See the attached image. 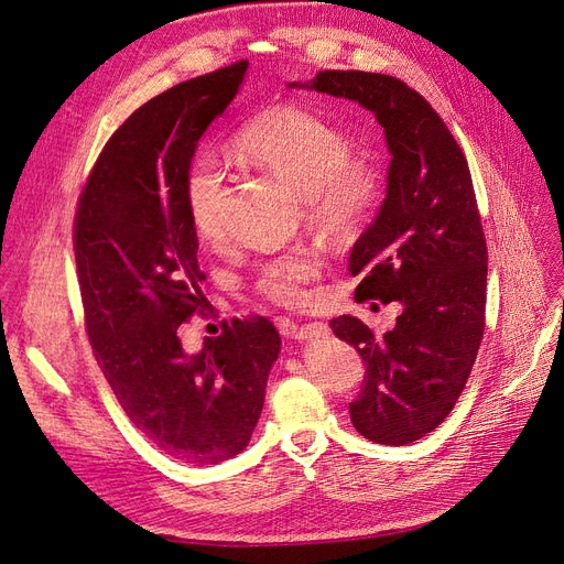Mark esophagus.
Masks as SVG:
<instances>
[{
	"label": "esophagus",
	"mask_w": 564,
	"mask_h": 564,
	"mask_svg": "<svg viewBox=\"0 0 564 564\" xmlns=\"http://www.w3.org/2000/svg\"><path fill=\"white\" fill-rule=\"evenodd\" d=\"M296 340H317V337H324L328 335V326L322 324V322H314V324H305L301 328L294 330Z\"/></svg>",
	"instance_id": "esophagus-1"
}]
</instances>
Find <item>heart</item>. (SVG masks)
<instances>
[{
    "label": "heart",
    "instance_id": "b5f03b06",
    "mask_svg": "<svg viewBox=\"0 0 564 564\" xmlns=\"http://www.w3.org/2000/svg\"><path fill=\"white\" fill-rule=\"evenodd\" d=\"M245 164L263 169L294 189L310 224L345 236L364 221L381 192L377 171L354 160V143L345 131L301 108H273L247 124L236 139ZM227 175L215 156H198L185 175V206L200 240L224 236ZM319 273V261L307 250H291L259 268L257 289L280 305H294L303 284Z\"/></svg>",
    "mask_w": 564,
    "mask_h": 564
}]
</instances>
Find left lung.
<instances>
[{"mask_svg":"<svg viewBox=\"0 0 564 564\" xmlns=\"http://www.w3.org/2000/svg\"><path fill=\"white\" fill-rule=\"evenodd\" d=\"M289 87L356 101L384 129L387 196L351 247L349 273L364 275L358 301H398L402 314L381 337L351 314L330 328L366 360L354 427L404 446L454 410L484 337L488 252L469 166L431 104L393 76L319 72Z\"/></svg>","mask_w":564,"mask_h":564,"instance_id":"1","label":"left lung"}]
</instances>
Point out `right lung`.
<instances>
[{
  "instance_id": "right-lung-1",
  "label": "right lung",
  "mask_w": 564,
  "mask_h": 564,
  "mask_svg": "<svg viewBox=\"0 0 564 564\" xmlns=\"http://www.w3.org/2000/svg\"><path fill=\"white\" fill-rule=\"evenodd\" d=\"M247 62L180 83L112 133L76 215L87 335L129 421L166 456L217 465L250 444L280 333L236 319L187 351L180 324L208 301L185 175L198 141L240 93Z\"/></svg>"
}]
</instances>
